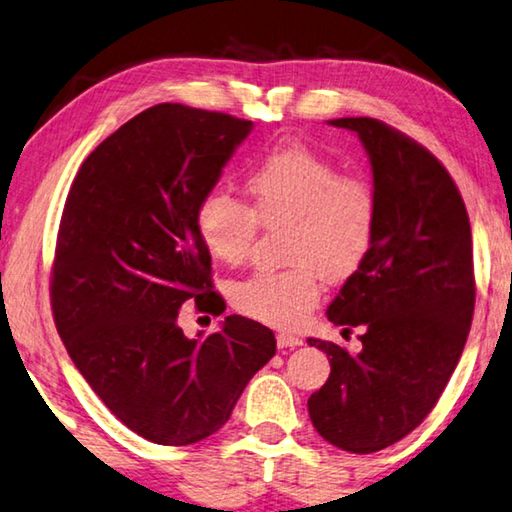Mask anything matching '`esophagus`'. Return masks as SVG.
<instances>
[{
	"label": "esophagus",
	"mask_w": 512,
	"mask_h": 512,
	"mask_svg": "<svg viewBox=\"0 0 512 512\" xmlns=\"http://www.w3.org/2000/svg\"><path fill=\"white\" fill-rule=\"evenodd\" d=\"M277 345L283 348H300L302 345V338L300 336H293V334H286V332H279L277 334Z\"/></svg>",
	"instance_id": "34e87169"
}]
</instances>
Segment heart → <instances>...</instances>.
Here are the masks:
<instances>
[{
    "instance_id": "b5f03b06",
    "label": "heart",
    "mask_w": 512,
    "mask_h": 512,
    "mask_svg": "<svg viewBox=\"0 0 512 512\" xmlns=\"http://www.w3.org/2000/svg\"><path fill=\"white\" fill-rule=\"evenodd\" d=\"M249 206L210 192L196 208V231L215 261L238 265L254 247L258 226L286 229L288 267L235 281L231 304L274 327H295L320 300L322 279L348 281L373 251L377 194L364 176L341 174L332 160L300 144L258 157L245 176Z\"/></svg>"
}]
</instances>
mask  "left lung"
<instances>
[{"label": "left lung", "instance_id": "left-lung-1", "mask_svg": "<svg viewBox=\"0 0 512 512\" xmlns=\"http://www.w3.org/2000/svg\"><path fill=\"white\" fill-rule=\"evenodd\" d=\"M329 123L364 144L380 217L371 256L327 309L343 332L361 329V352L309 338L332 364L309 416L325 442L375 453L421 426L458 366L476 304L471 226L426 146L368 116Z\"/></svg>", "mask_w": 512, "mask_h": 512}]
</instances>
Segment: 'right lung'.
Returning <instances> with one entry per match:
<instances>
[{
	"label": "right lung",
	"mask_w": 512,
	"mask_h": 512,
	"mask_svg": "<svg viewBox=\"0 0 512 512\" xmlns=\"http://www.w3.org/2000/svg\"><path fill=\"white\" fill-rule=\"evenodd\" d=\"M249 130L231 114L148 107L86 157L61 212L54 325L109 412L153 444L217 432L277 352L272 329L242 316L203 341L178 327L185 302L212 316L226 309L196 208Z\"/></svg>",
	"instance_id": "1"
}]
</instances>
